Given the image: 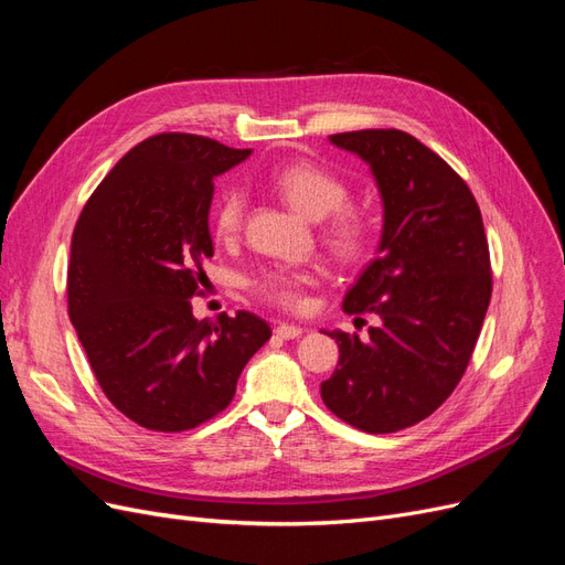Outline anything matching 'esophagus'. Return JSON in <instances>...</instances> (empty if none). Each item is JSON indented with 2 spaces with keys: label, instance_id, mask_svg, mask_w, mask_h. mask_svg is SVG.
<instances>
[{
  "label": "esophagus",
  "instance_id": "esophagus-1",
  "mask_svg": "<svg viewBox=\"0 0 565 565\" xmlns=\"http://www.w3.org/2000/svg\"><path fill=\"white\" fill-rule=\"evenodd\" d=\"M301 332H303V328H299V324H289V322H280L276 328V334L280 339H297V337H301Z\"/></svg>",
  "mask_w": 565,
  "mask_h": 565
}]
</instances>
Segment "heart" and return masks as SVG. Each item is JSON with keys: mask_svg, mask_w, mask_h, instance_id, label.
Returning <instances> with one entry per match:
<instances>
[{"mask_svg": "<svg viewBox=\"0 0 565 565\" xmlns=\"http://www.w3.org/2000/svg\"><path fill=\"white\" fill-rule=\"evenodd\" d=\"M270 181L278 188L280 195L303 216L313 221L330 216L328 228H324V241H328L334 252L353 256L365 247L370 235V221L365 214L344 207L349 200V188L339 177L328 172V169L299 160L273 172ZM245 212L247 195L243 188L233 185L221 193L214 210L216 235L224 237V241L233 237L243 228ZM306 282H309V276L299 270H268L256 278L254 287L259 289L262 297L282 306V309H299L303 303Z\"/></svg>", "mask_w": 565, "mask_h": 565, "instance_id": "b5f03b06", "label": "heart"}]
</instances>
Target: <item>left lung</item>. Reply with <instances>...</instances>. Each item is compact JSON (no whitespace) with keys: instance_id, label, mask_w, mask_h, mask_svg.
Returning a JSON list of instances; mask_svg holds the SVG:
<instances>
[{"instance_id":"left-lung-1","label":"left lung","mask_w":565,"mask_h":565,"mask_svg":"<svg viewBox=\"0 0 565 565\" xmlns=\"http://www.w3.org/2000/svg\"><path fill=\"white\" fill-rule=\"evenodd\" d=\"M330 143L370 164L384 210L377 259L341 309L382 322L370 339L324 332L339 363L320 396L355 429L393 434L438 409L469 365L492 292L483 218L469 185L415 136L363 129Z\"/></svg>"}]
</instances>
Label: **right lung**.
<instances>
[{
    "label": "right lung",
    "instance_id": "add662e5",
    "mask_svg": "<svg viewBox=\"0 0 565 565\" xmlns=\"http://www.w3.org/2000/svg\"><path fill=\"white\" fill-rule=\"evenodd\" d=\"M252 156L195 134L134 146L84 204L67 266V313L108 401L150 431H185L235 396L268 322L198 320L191 299L214 254V179Z\"/></svg>",
    "mask_w": 565,
    "mask_h": 565
}]
</instances>
